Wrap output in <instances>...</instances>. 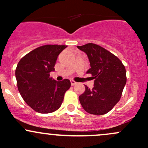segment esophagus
Wrapping results in <instances>:
<instances>
[{
	"label": "esophagus",
	"instance_id": "obj_1",
	"mask_svg": "<svg viewBox=\"0 0 148 148\" xmlns=\"http://www.w3.org/2000/svg\"><path fill=\"white\" fill-rule=\"evenodd\" d=\"M71 86H74V85L77 84V82L75 81H74V80H71Z\"/></svg>",
	"mask_w": 148,
	"mask_h": 148
}]
</instances>
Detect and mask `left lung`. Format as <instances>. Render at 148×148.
Returning a JSON list of instances; mask_svg holds the SVG:
<instances>
[{"label":"left lung","instance_id":"obj_1","mask_svg":"<svg viewBox=\"0 0 148 148\" xmlns=\"http://www.w3.org/2000/svg\"><path fill=\"white\" fill-rule=\"evenodd\" d=\"M77 48L87 55L91 68L86 73L95 79L92 89L85 85V92L79 97V102L89 114H107L120 101L126 84L125 66L117 56L97 44L89 43Z\"/></svg>","mask_w":148,"mask_h":148}]
</instances>
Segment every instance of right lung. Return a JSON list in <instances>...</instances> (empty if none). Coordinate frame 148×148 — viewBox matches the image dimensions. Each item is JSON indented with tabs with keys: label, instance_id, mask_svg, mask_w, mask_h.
Returning a JSON list of instances; mask_svg holds the SVG:
<instances>
[{
	"label": "right lung",
	"instance_id": "add662e5",
	"mask_svg": "<svg viewBox=\"0 0 148 148\" xmlns=\"http://www.w3.org/2000/svg\"><path fill=\"white\" fill-rule=\"evenodd\" d=\"M66 47L57 44L39 46L25 55L18 64V89L26 104L37 112L47 114L57 110L71 86L69 79L56 82L50 77L58 56Z\"/></svg>",
	"mask_w": 148,
	"mask_h": 148
}]
</instances>
